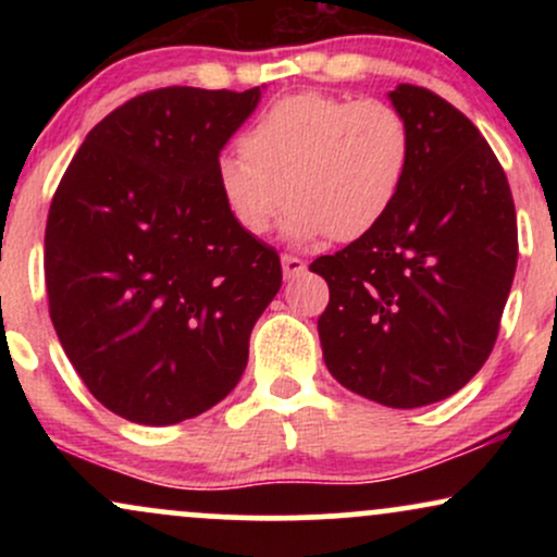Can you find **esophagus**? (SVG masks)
Masks as SVG:
<instances>
[{
	"instance_id": "esophagus-1",
	"label": "esophagus",
	"mask_w": 557,
	"mask_h": 557,
	"mask_svg": "<svg viewBox=\"0 0 557 557\" xmlns=\"http://www.w3.org/2000/svg\"><path fill=\"white\" fill-rule=\"evenodd\" d=\"M283 272H285V280L298 277V274L306 272V261L298 259V257H290V253H285V257H283Z\"/></svg>"
}]
</instances>
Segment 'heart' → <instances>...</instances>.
<instances>
[{
    "label": "heart",
    "instance_id": "obj_1",
    "mask_svg": "<svg viewBox=\"0 0 557 557\" xmlns=\"http://www.w3.org/2000/svg\"><path fill=\"white\" fill-rule=\"evenodd\" d=\"M238 146L240 154L214 164L230 220L261 238L287 201L285 230L304 246L374 233L398 203L413 157L411 127L393 104L322 91L272 101Z\"/></svg>",
    "mask_w": 557,
    "mask_h": 557
}]
</instances>
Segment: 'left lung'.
<instances>
[{
	"label": "left lung",
	"instance_id": "obj_1",
	"mask_svg": "<svg viewBox=\"0 0 557 557\" xmlns=\"http://www.w3.org/2000/svg\"><path fill=\"white\" fill-rule=\"evenodd\" d=\"M413 138L398 203L309 270L330 285L324 363L389 408L450 398L490 359L519 259L508 177L476 125L430 88L389 94Z\"/></svg>",
	"mask_w": 557,
	"mask_h": 557
}]
</instances>
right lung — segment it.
Segmentation results:
<instances>
[{"mask_svg":"<svg viewBox=\"0 0 557 557\" xmlns=\"http://www.w3.org/2000/svg\"><path fill=\"white\" fill-rule=\"evenodd\" d=\"M259 96L140 94L88 133L57 185L49 317L94 398L127 421L168 426L216 406L283 285L277 251L230 220L214 183Z\"/></svg>","mask_w":557,"mask_h":557,"instance_id":"add662e5","label":"right lung"}]
</instances>
